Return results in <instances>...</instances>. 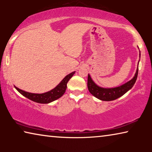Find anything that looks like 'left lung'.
Returning <instances> with one entry per match:
<instances>
[{"label": "left lung", "mask_w": 152, "mask_h": 152, "mask_svg": "<svg viewBox=\"0 0 152 152\" xmlns=\"http://www.w3.org/2000/svg\"><path fill=\"white\" fill-rule=\"evenodd\" d=\"M138 75V67L135 74V76L123 85L113 88H103L98 86L94 82L92 81L91 76L88 74V88L89 92L97 99L104 101H110L118 99L125 94L129 90L132 88L135 83Z\"/></svg>", "instance_id": "8db88e82"}]
</instances>
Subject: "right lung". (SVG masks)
<instances>
[{"instance_id":"obj_1","label":"right lung","mask_w":152,"mask_h":152,"mask_svg":"<svg viewBox=\"0 0 152 152\" xmlns=\"http://www.w3.org/2000/svg\"><path fill=\"white\" fill-rule=\"evenodd\" d=\"M75 73V72H73L70 74H69L68 75H67L65 78H64L62 80L58 85L54 88L51 91H49L48 92L43 94H34V93H30V92H25L24 91H22L19 88H18L17 87L15 86V88H16L18 91H19L20 94L23 95L27 99H29L31 101L39 102V103H43L46 104L51 102L52 101H54L56 100H57L59 98H60L62 95L64 94V92H66V90L67 88V83L69 81L72 76Z\"/></svg>"}]
</instances>
